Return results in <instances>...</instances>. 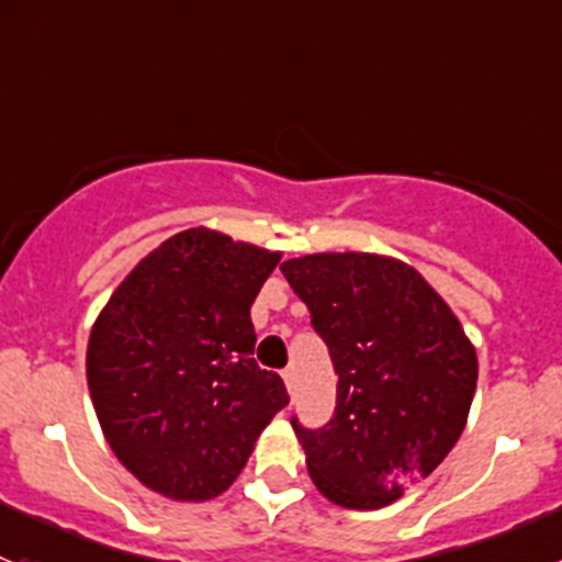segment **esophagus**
<instances>
[{
  "label": "esophagus",
  "instance_id": "esophagus-1",
  "mask_svg": "<svg viewBox=\"0 0 562 562\" xmlns=\"http://www.w3.org/2000/svg\"><path fill=\"white\" fill-rule=\"evenodd\" d=\"M282 381H285V389L291 391V396H293V391H296V372L282 370Z\"/></svg>",
  "mask_w": 562,
  "mask_h": 562
}]
</instances>
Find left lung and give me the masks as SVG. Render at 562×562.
<instances>
[{
    "instance_id": "8db88e82",
    "label": "left lung",
    "mask_w": 562,
    "mask_h": 562,
    "mask_svg": "<svg viewBox=\"0 0 562 562\" xmlns=\"http://www.w3.org/2000/svg\"><path fill=\"white\" fill-rule=\"evenodd\" d=\"M331 353L334 418L293 429L323 497L372 512L427 479L468 424L479 359L459 317L413 266L315 252L280 266Z\"/></svg>"
}]
</instances>
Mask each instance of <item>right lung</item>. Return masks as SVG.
<instances>
[{
    "instance_id": "obj_1",
    "label": "right lung",
    "mask_w": 562,
    "mask_h": 562,
    "mask_svg": "<svg viewBox=\"0 0 562 562\" xmlns=\"http://www.w3.org/2000/svg\"><path fill=\"white\" fill-rule=\"evenodd\" d=\"M282 255L190 228L111 293L87 348V383L119 462L168 501L223 495L288 405L255 364L249 307Z\"/></svg>"
}]
</instances>
